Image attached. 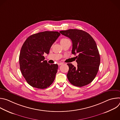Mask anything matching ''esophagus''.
<instances>
[{"label":"esophagus","instance_id":"obj_1","mask_svg":"<svg viewBox=\"0 0 120 120\" xmlns=\"http://www.w3.org/2000/svg\"><path fill=\"white\" fill-rule=\"evenodd\" d=\"M64 64L63 63H57V64H58V65H62V64Z\"/></svg>","mask_w":120,"mask_h":120}]
</instances>
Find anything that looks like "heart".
<instances>
[{
	"mask_svg": "<svg viewBox=\"0 0 120 120\" xmlns=\"http://www.w3.org/2000/svg\"><path fill=\"white\" fill-rule=\"evenodd\" d=\"M68 40H69V39H68L67 38H62V39H61V40H60V43H61V44H62V43H64V42H65L68 41Z\"/></svg>",
	"mask_w": 120,
	"mask_h": 120,
	"instance_id": "heart-1",
	"label": "heart"
}]
</instances>
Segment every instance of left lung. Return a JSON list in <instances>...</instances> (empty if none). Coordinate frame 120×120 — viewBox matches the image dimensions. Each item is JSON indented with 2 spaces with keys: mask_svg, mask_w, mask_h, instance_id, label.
I'll return each mask as SVG.
<instances>
[{
  "mask_svg": "<svg viewBox=\"0 0 120 120\" xmlns=\"http://www.w3.org/2000/svg\"><path fill=\"white\" fill-rule=\"evenodd\" d=\"M60 33L72 40V53L78 55L76 56L77 67L71 63L67 64L68 80L78 87L88 84L95 77L100 64V56L95 41L90 34L82 30L71 29Z\"/></svg>",
  "mask_w": 120,
  "mask_h": 120,
  "instance_id": "obj_1",
  "label": "left lung"
}]
</instances>
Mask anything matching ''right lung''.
<instances>
[{
	"instance_id": "right-lung-1",
	"label": "right lung",
	"mask_w": 120,
	"mask_h": 120,
	"mask_svg": "<svg viewBox=\"0 0 120 120\" xmlns=\"http://www.w3.org/2000/svg\"><path fill=\"white\" fill-rule=\"evenodd\" d=\"M60 35L56 31H44L29 36L23 44L19 61L22 75L33 87L45 89L53 82L58 69L57 64L45 60L53 43Z\"/></svg>"
}]
</instances>
